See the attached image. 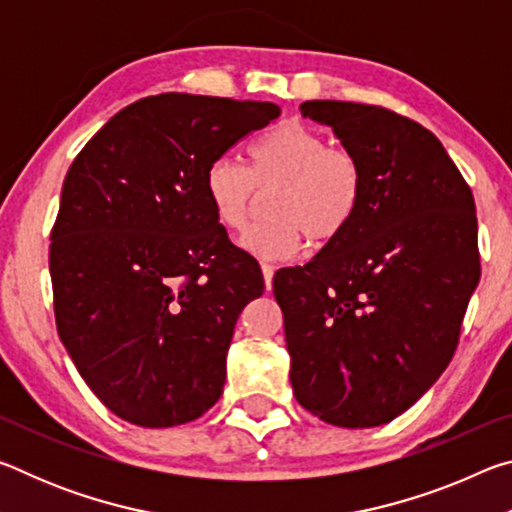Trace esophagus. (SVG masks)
<instances>
[{"instance_id": "esophagus-1", "label": "esophagus", "mask_w": 512, "mask_h": 512, "mask_svg": "<svg viewBox=\"0 0 512 512\" xmlns=\"http://www.w3.org/2000/svg\"><path fill=\"white\" fill-rule=\"evenodd\" d=\"M273 273H275V268L271 264H262V275H264V284L268 291L273 289Z\"/></svg>"}]
</instances>
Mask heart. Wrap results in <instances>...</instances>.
<instances>
[{
  "mask_svg": "<svg viewBox=\"0 0 512 512\" xmlns=\"http://www.w3.org/2000/svg\"><path fill=\"white\" fill-rule=\"evenodd\" d=\"M268 219L255 223L244 246L266 259L296 255L305 244H327L352 223L363 196L361 160L345 146L327 144L314 128L282 124L246 146V169L228 158L205 171V196L223 230H246L257 192Z\"/></svg>",
  "mask_w": 512,
  "mask_h": 512,
  "instance_id": "heart-1",
  "label": "heart"
}]
</instances>
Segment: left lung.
<instances>
[{
  "label": "left lung",
  "mask_w": 512,
  "mask_h": 512,
  "mask_svg": "<svg viewBox=\"0 0 512 512\" xmlns=\"http://www.w3.org/2000/svg\"><path fill=\"white\" fill-rule=\"evenodd\" d=\"M361 160L352 223L305 266L280 268L293 395L327 424L391 422L452 361L481 277L470 185L438 137L384 106L305 101Z\"/></svg>",
  "instance_id": "1"
}]
</instances>
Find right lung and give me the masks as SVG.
<instances>
[{"mask_svg": "<svg viewBox=\"0 0 512 512\" xmlns=\"http://www.w3.org/2000/svg\"><path fill=\"white\" fill-rule=\"evenodd\" d=\"M277 117L275 103L155 94L69 167L49 246L56 329L117 418L176 427L221 397L235 323L264 277L216 221L205 171Z\"/></svg>", "mask_w": 512, "mask_h": 512, "instance_id": "1", "label": "right lung"}]
</instances>
